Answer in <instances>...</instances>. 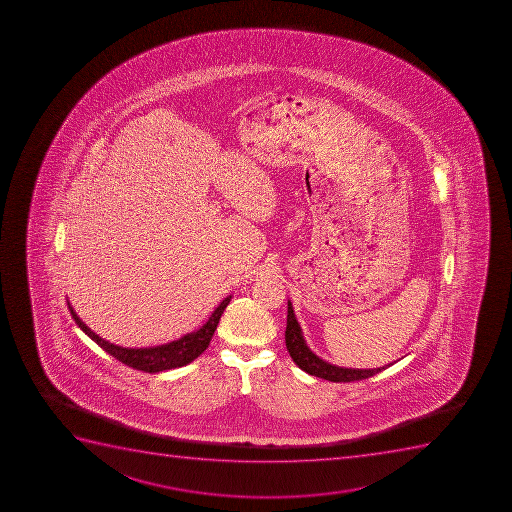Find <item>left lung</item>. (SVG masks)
Returning <instances> with one entry per match:
<instances>
[{"instance_id": "8db88e82", "label": "left lung", "mask_w": 512, "mask_h": 512, "mask_svg": "<svg viewBox=\"0 0 512 512\" xmlns=\"http://www.w3.org/2000/svg\"><path fill=\"white\" fill-rule=\"evenodd\" d=\"M285 345H287L290 357L294 359L295 364L299 365L300 369L305 370L307 374L320 377V379L330 380V382H354V380L369 379L372 375L379 374L382 370L387 369V365L379 367V369H345V367H337V365L329 364V362L320 359L319 355H315L305 342L299 322L295 319L294 307H292L290 300L289 309H287Z\"/></svg>"}]
</instances>
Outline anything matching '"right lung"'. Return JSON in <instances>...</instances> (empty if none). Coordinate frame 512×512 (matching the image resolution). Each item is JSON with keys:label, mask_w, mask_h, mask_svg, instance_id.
Masks as SVG:
<instances>
[{"label": "right lung", "mask_w": 512, "mask_h": 512, "mask_svg": "<svg viewBox=\"0 0 512 512\" xmlns=\"http://www.w3.org/2000/svg\"><path fill=\"white\" fill-rule=\"evenodd\" d=\"M232 299V295H228L227 299H223L217 309L213 310L210 319L190 334L183 335L178 340L168 342V344L157 345V347H143V349H130V347H120V345L110 344L108 340L102 339L100 335L95 334L93 330L88 329L87 324L81 322L80 317L76 315L75 310L68 302V309L76 325L80 327L90 339L95 340L105 352L113 355L115 359L120 360L123 364L133 369L157 374L162 370L177 369L183 365L190 364L192 360L197 359L203 350L207 349L210 340H212L213 332L217 329L218 320L222 317L223 310L227 307L228 302Z\"/></svg>", "instance_id": "right-lung-1"}]
</instances>
